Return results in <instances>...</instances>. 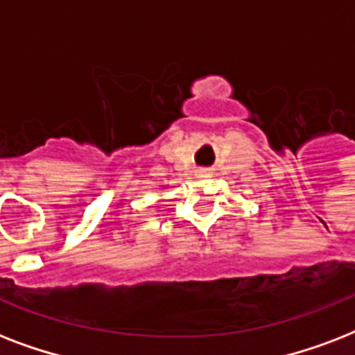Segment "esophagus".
<instances>
[{"label": "esophagus", "mask_w": 355, "mask_h": 355, "mask_svg": "<svg viewBox=\"0 0 355 355\" xmlns=\"http://www.w3.org/2000/svg\"><path fill=\"white\" fill-rule=\"evenodd\" d=\"M210 177V171H206V169H202V171L197 173V178H206Z\"/></svg>", "instance_id": "obj_1"}]
</instances>
